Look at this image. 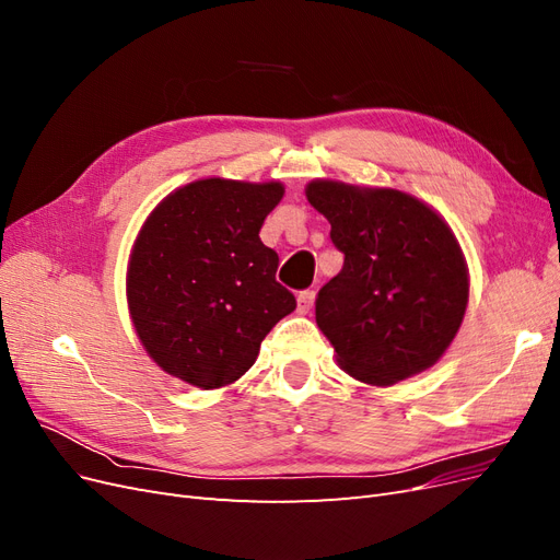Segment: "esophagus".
<instances>
[{"label":"esophagus","instance_id":"esophagus-1","mask_svg":"<svg viewBox=\"0 0 560 560\" xmlns=\"http://www.w3.org/2000/svg\"><path fill=\"white\" fill-rule=\"evenodd\" d=\"M313 301H315V292H313V290L299 292V296H296V311H299L301 315H306V313L311 311V306H313Z\"/></svg>","mask_w":560,"mask_h":560}]
</instances>
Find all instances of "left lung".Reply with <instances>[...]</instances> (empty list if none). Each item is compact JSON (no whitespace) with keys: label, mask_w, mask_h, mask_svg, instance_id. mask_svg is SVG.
Wrapping results in <instances>:
<instances>
[{"label":"left lung","mask_w":560,"mask_h":560,"mask_svg":"<svg viewBox=\"0 0 560 560\" xmlns=\"http://www.w3.org/2000/svg\"><path fill=\"white\" fill-rule=\"evenodd\" d=\"M306 198L346 257L315 301L338 366L378 387L434 366L469 301L467 261L446 219L385 186L313 179Z\"/></svg>","instance_id":"left-lung-1"}]
</instances>
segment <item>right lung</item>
I'll list each match as a JSON object with an SVG mask.
<instances>
[{
	"instance_id": "1",
	"label": "right lung",
	"mask_w": 560,
	"mask_h": 560,
	"mask_svg": "<svg viewBox=\"0 0 560 560\" xmlns=\"http://www.w3.org/2000/svg\"><path fill=\"white\" fill-rule=\"evenodd\" d=\"M280 182L206 177L167 194L132 243L126 299L135 334L165 374L200 389L238 381L266 334L296 308L259 238Z\"/></svg>"
}]
</instances>
